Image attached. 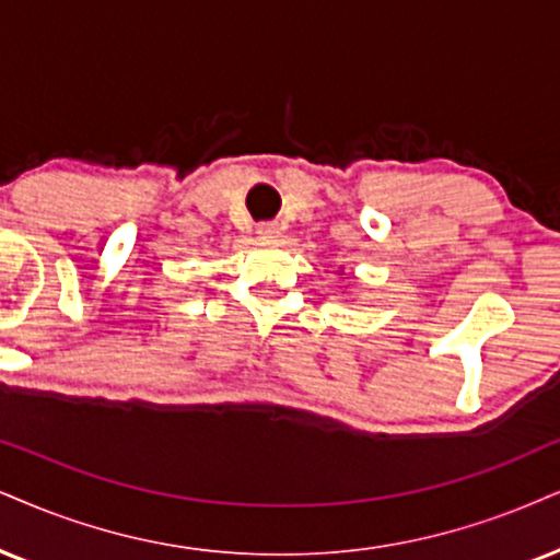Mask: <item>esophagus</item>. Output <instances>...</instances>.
I'll list each match as a JSON object with an SVG mask.
<instances>
[{"mask_svg": "<svg viewBox=\"0 0 560 560\" xmlns=\"http://www.w3.org/2000/svg\"><path fill=\"white\" fill-rule=\"evenodd\" d=\"M257 233H259V238H265V241H278L280 238V225L278 223H259Z\"/></svg>", "mask_w": 560, "mask_h": 560, "instance_id": "34e87169", "label": "esophagus"}]
</instances>
